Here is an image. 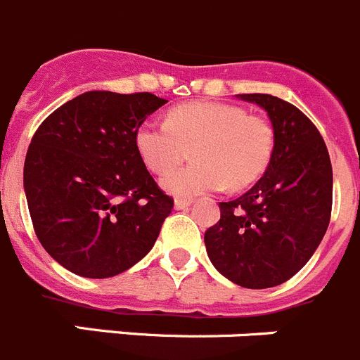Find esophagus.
<instances>
[{"label": "esophagus", "instance_id": "1", "mask_svg": "<svg viewBox=\"0 0 360 360\" xmlns=\"http://www.w3.org/2000/svg\"><path fill=\"white\" fill-rule=\"evenodd\" d=\"M190 204H192V199H176V202H174V208L186 210Z\"/></svg>", "mask_w": 360, "mask_h": 360}]
</instances>
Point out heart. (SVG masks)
<instances>
[{
	"instance_id": "1",
	"label": "heart",
	"mask_w": 360,
	"mask_h": 360,
	"mask_svg": "<svg viewBox=\"0 0 360 360\" xmlns=\"http://www.w3.org/2000/svg\"><path fill=\"white\" fill-rule=\"evenodd\" d=\"M136 150L152 172L183 163L190 150L197 161L165 174L161 186L176 197H193L252 184L273 156V127L262 116L236 105L190 102L168 112L165 124L145 122L136 131Z\"/></svg>"
}]
</instances>
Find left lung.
Returning <instances> with one entry per match:
<instances>
[{
	"label": "left lung",
	"mask_w": 360,
	"mask_h": 360,
	"mask_svg": "<svg viewBox=\"0 0 360 360\" xmlns=\"http://www.w3.org/2000/svg\"><path fill=\"white\" fill-rule=\"evenodd\" d=\"M273 125L274 147L258 183L229 202L204 233L210 262L245 289H269L300 271L321 244L332 212V163L316 125L273 95H236Z\"/></svg>",
	"instance_id": "8db88e82"
}]
</instances>
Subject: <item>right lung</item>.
Wrapping results in <instances>:
<instances>
[{
  "label": "right lung",
  "mask_w": 360,
  "mask_h": 360,
  "mask_svg": "<svg viewBox=\"0 0 360 360\" xmlns=\"http://www.w3.org/2000/svg\"><path fill=\"white\" fill-rule=\"evenodd\" d=\"M165 103L152 93L87 91L32 138L22 184L35 235L73 274L116 276L156 244L174 200L148 174L134 136Z\"/></svg>",
  "instance_id": "right-lung-1"
}]
</instances>
